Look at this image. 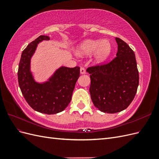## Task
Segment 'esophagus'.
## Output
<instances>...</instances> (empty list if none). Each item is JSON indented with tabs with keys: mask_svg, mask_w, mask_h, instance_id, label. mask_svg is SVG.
<instances>
[{
	"mask_svg": "<svg viewBox=\"0 0 159 159\" xmlns=\"http://www.w3.org/2000/svg\"><path fill=\"white\" fill-rule=\"evenodd\" d=\"M80 73L81 74H85V68H84V67H81V68H80Z\"/></svg>",
	"mask_w": 159,
	"mask_h": 159,
	"instance_id": "1",
	"label": "esophagus"
}]
</instances>
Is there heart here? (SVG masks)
<instances>
[{"mask_svg": "<svg viewBox=\"0 0 159 159\" xmlns=\"http://www.w3.org/2000/svg\"><path fill=\"white\" fill-rule=\"evenodd\" d=\"M95 51V62L97 64L103 63L108 58L111 52V45L109 40H86L80 46L79 53L81 54H89Z\"/></svg>", "mask_w": 159, "mask_h": 159, "instance_id": "b5f03b06", "label": "heart"}]
</instances>
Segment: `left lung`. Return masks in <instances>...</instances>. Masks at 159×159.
Masks as SVG:
<instances>
[{
	"label": "left lung",
	"mask_w": 159,
	"mask_h": 159,
	"mask_svg": "<svg viewBox=\"0 0 159 159\" xmlns=\"http://www.w3.org/2000/svg\"><path fill=\"white\" fill-rule=\"evenodd\" d=\"M118 50L109 63L88 67L89 93L101 111L115 113L125 109L137 93L139 76L135 55L125 42L115 38Z\"/></svg>",
	"instance_id": "obj_1"
}]
</instances>
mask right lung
<instances>
[{
	"label": "right lung",
	"mask_w": 159,
	"mask_h": 159,
	"mask_svg": "<svg viewBox=\"0 0 159 159\" xmlns=\"http://www.w3.org/2000/svg\"><path fill=\"white\" fill-rule=\"evenodd\" d=\"M49 39L48 36H40L22 51L18 80L21 92L28 105L36 111L50 115L62 111L70 103L80 68L79 66L72 68L61 67L48 81L36 83L30 71V58L38 43Z\"/></svg>",
	"instance_id": "1"
}]
</instances>
